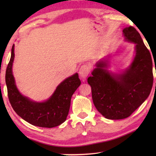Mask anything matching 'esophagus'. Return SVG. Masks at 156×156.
<instances>
[{"instance_id": "1", "label": "esophagus", "mask_w": 156, "mask_h": 156, "mask_svg": "<svg viewBox=\"0 0 156 156\" xmlns=\"http://www.w3.org/2000/svg\"><path fill=\"white\" fill-rule=\"evenodd\" d=\"M89 72H90V68H89V66L87 65L81 66L80 69H79V75H80V78L83 79V80H84V79L87 77Z\"/></svg>"}]
</instances>
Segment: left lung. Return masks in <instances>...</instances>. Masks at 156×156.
<instances>
[{
	"instance_id": "obj_1",
	"label": "left lung",
	"mask_w": 156,
	"mask_h": 156,
	"mask_svg": "<svg viewBox=\"0 0 156 156\" xmlns=\"http://www.w3.org/2000/svg\"><path fill=\"white\" fill-rule=\"evenodd\" d=\"M125 41L134 43L135 55L130 65L119 73L107 69L109 58L99 60L87 78L96 109L110 120L130 116L151 93L154 76L151 54L140 35L129 26L123 29Z\"/></svg>"
}]
</instances>
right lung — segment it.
Listing matches in <instances>:
<instances>
[{
    "mask_svg": "<svg viewBox=\"0 0 156 156\" xmlns=\"http://www.w3.org/2000/svg\"><path fill=\"white\" fill-rule=\"evenodd\" d=\"M14 56V44L5 73L8 98L13 109L23 120L34 126L52 128L61 125L67 117L72 95L81 84L78 73L61 82L48 99L36 102L18 91L12 72Z\"/></svg>",
    "mask_w": 156,
    "mask_h": 156,
    "instance_id": "add662e5",
    "label": "right lung"
}]
</instances>
